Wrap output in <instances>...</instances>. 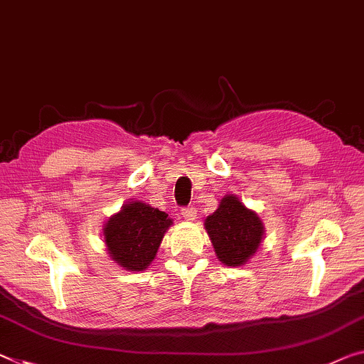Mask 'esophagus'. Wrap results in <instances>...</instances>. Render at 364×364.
I'll return each mask as SVG.
<instances>
[{"instance_id": "1", "label": "esophagus", "mask_w": 364, "mask_h": 364, "mask_svg": "<svg viewBox=\"0 0 364 364\" xmlns=\"http://www.w3.org/2000/svg\"><path fill=\"white\" fill-rule=\"evenodd\" d=\"M182 216L186 218L187 221H195L197 220V210L193 206H187V208H182Z\"/></svg>"}]
</instances>
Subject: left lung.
Wrapping results in <instances>:
<instances>
[{
	"label": "left lung",
	"mask_w": 364,
	"mask_h": 364,
	"mask_svg": "<svg viewBox=\"0 0 364 364\" xmlns=\"http://www.w3.org/2000/svg\"><path fill=\"white\" fill-rule=\"evenodd\" d=\"M205 229L216 257L228 267L244 265L264 239V223L236 195H226L213 215L205 220Z\"/></svg>",
	"instance_id": "obj_1"
}]
</instances>
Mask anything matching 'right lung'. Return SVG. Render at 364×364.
Returning a JSON list of instances; mask_svg holds the SVG:
<instances>
[{"mask_svg": "<svg viewBox=\"0 0 364 364\" xmlns=\"http://www.w3.org/2000/svg\"><path fill=\"white\" fill-rule=\"evenodd\" d=\"M171 225L164 211L143 201H128L104 226L109 255L125 270H146Z\"/></svg>", "mask_w": 364, "mask_h": 364, "instance_id": "obj_1", "label": "right lung"}]
</instances>
